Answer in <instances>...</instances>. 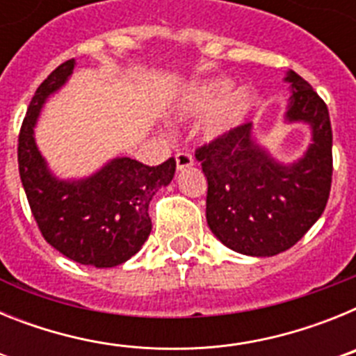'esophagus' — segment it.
<instances>
[{"label":"esophagus","mask_w":356,"mask_h":356,"mask_svg":"<svg viewBox=\"0 0 356 356\" xmlns=\"http://www.w3.org/2000/svg\"><path fill=\"white\" fill-rule=\"evenodd\" d=\"M193 165H194V159L191 153H187V151L176 153V169H178V171H184V169L193 168Z\"/></svg>","instance_id":"obj_1"}]
</instances>
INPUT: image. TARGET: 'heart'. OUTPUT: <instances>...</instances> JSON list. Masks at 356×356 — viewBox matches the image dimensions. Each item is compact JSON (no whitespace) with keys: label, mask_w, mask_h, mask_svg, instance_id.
Returning <instances> with one entry per match:
<instances>
[{"label":"heart","mask_w":356,"mask_h":356,"mask_svg":"<svg viewBox=\"0 0 356 356\" xmlns=\"http://www.w3.org/2000/svg\"><path fill=\"white\" fill-rule=\"evenodd\" d=\"M254 102L257 96L251 87L242 85L234 89V81L229 78L217 76L188 85L176 103V114L184 118L209 110L201 131L207 140H219L246 122Z\"/></svg>","instance_id":"1"}]
</instances>
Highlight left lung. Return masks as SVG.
I'll return each instance as SVG.
<instances>
[{
  "mask_svg": "<svg viewBox=\"0 0 356 356\" xmlns=\"http://www.w3.org/2000/svg\"><path fill=\"white\" fill-rule=\"evenodd\" d=\"M291 97L284 119L310 128V144L294 162H280L254 139L253 124L196 151L209 181L207 222L229 250L273 257L300 241L325 212L332 187V124L312 85L287 71Z\"/></svg>",
  "mask_w": 356,
  "mask_h": 356,
  "instance_id": "obj_1",
  "label": "left lung"
}]
</instances>
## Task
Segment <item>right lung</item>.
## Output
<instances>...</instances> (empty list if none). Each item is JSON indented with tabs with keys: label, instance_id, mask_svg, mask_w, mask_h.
<instances>
[{
	"label": "right lung",
	"instance_id": "obj_1",
	"mask_svg": "<svg viewBox=\"0 0 356 356\" xmlns=\"http://www.w3.org/2000/svg\"><path fill=\"white\" fill-rule=\"evenodd\" d=\"M76 60L64 62L31 97L17 146L19 176L40 234L64 257L83 266L114 267L139 253L151 232V197L171 184L176 160L149 168L115 156L78 180L55 176L35 143V127L48 97L67 83Z\"/></svg>",
	"mask_w": 356,
	"mask_h": 356
}]
</instances>
